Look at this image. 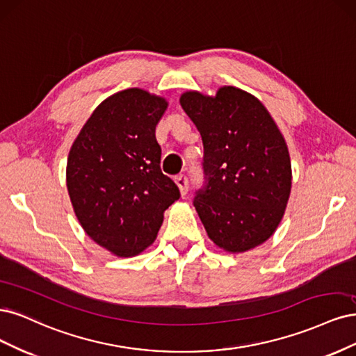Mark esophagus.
I'll use <instances>...</instances> for the list:
<instances>
[{"label": "esophagus", "instance_id": "obj_1", "mask_svg": "<svg viewBox=\"0 0 356 356\" xmlns=\"http://www.w3.org/2000/svg\"><path fill=\"white\" fill-rule=\"evenodd\" d=\"M175 181H176V185L180 191V193L186 195L188 193V179H186V176L185 175H177L175 177Z\"/></svg>", "mask_w": 356, "mask_h": 356}]
</instances>
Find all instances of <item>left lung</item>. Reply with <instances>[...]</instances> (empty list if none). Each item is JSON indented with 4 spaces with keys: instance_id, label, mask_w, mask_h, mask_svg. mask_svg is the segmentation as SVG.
Listing matches in <instances>:
<instances>
[{
    "instance_id": "1",
    "label": "left lung",
    "mask_w": 356,
    "mask_h": 356,
    "mask_svg": "<svg viewBox=\"0 0 356 356\" xmlns=\"http://www.w3.org/2000/svg\"><path fill=\"white\" fill-rule=\"evenodd\" d=\"M180 105L202 137L205 186L193 205L213 243L244 253L269 239L291 192V161L263 103L225 86L216 96L186 91Z\"/></svg>"
}]
</instances>
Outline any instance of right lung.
I'll use <instances>...</instances> for the list:
<instances>
[{"instance_id":"obj_1","label":"right lung","mask_w":356,"mask_h":356,"mask_svg":"<svg viewBox=\"0 0 356 356\" xmlns=\"http://www.w3.org/2000/svg\"><path fill=\"white\" fill-rule=\"evenodd\" d=\"M167 106L142 88L118 91L93 111L67 155L66 186L76 219L118 257L151 245L164 211L180 198L159 167L155 129Z\"/></svg>"}]
</instances>
